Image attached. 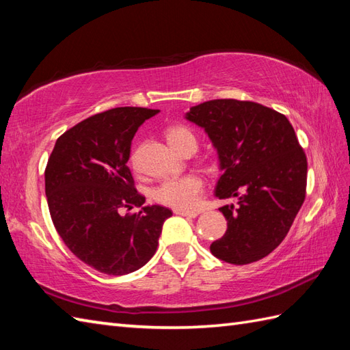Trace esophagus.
<instances>
[{
  "label": "esophagus",
  "mask_w": 350,
  "mask_h": 350,
  "mask_svg": "<svg viewBox=\"0 0 350 350\" xmlns=\"http://www.w3.org/2000/svg\"><path fill=\"white\" fill-rule=\"evenodd\" d=\"M174 213L176 215H182V217H189V218H196L198 217V212L196 211H182V209H174Z\"/></svg>",
  "instance_id": "esophagus-1"
}]
</instances>
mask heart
<instances>
[{
    "mask_svg": "<svg viewBox=\"0 0 350 350\" xmlns=\"http://www.w3.org/2000/svg\"><path fill=\"white\" fill-rule=\"evenodd\" d=\"M165 137L168 144L177 153H180L187 147L197 148V138L194 132L183 124L171 126V128L165 131ZM202 189L203 180L198 176L188 174L183 177H177V179L162 180L153 189V198L163 206L187 211L192 209L197 204Z\"/></svg>",
    "mask_w": 350,
    "mask_h": 350,
    "instance_id": "heart-1",
    "label": "heart"
}]
</instances>
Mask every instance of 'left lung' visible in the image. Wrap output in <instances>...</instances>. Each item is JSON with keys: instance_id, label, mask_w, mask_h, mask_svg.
I'll return each mask as SVG.
<instances>
[{"instance_id": "obj_1", "label": "left lung", "mask_w": 350, "mask_h": 350, "mask_svg": "<svg viewBox=\"0 0 350 350\" xmlns=\"http://www.w3.org/2000/svg\"><path fill=\"white\" fill-rule=\"evenodd\" d=\"M217 148L222 174L218 198H236L219 211L227 232L212 254L232 265L266 257L288 233L306 200L307 156L284 114L250 100L215 99L189 108Z\"/></svg>"}]
</instances>
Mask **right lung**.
<instances>
[{
	"mask_svg": "<svg viewBox=\"0 0 350 350\" xmlns=\"http://www.w3.org/2000/svg\"><path fill=\"white\" fill-rule=\"evenodd\" d=\"M158 109L120 107L94 114L57 139L44 192L52 222L81 262L107 275L144 266L158 248L163 221L173 212L143 206L128 167L138 128ZM141 206L135 214L123 210Z\"/></svg>",
	"mask_w": 350,
	"mask_h": 350,
	"instance_id": "obj_1",
	"label": "right lung"
}]
</instances>
